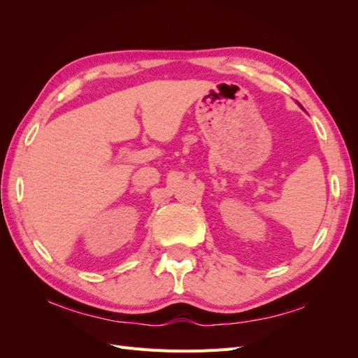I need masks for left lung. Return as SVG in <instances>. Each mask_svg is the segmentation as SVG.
Instances as JSON below:
<instances>
[{
    "instance_id": "1",
    "label": "left lung",
    "mask_w": 358,
    "mask_h": 358,
    "mask_svg": "<svg viewBox=\"0 0 358 358\" xmlns=\"http://www.w3.org/2000/svg\"><path fill=\"white\" fill-rule=\"evenodd\" d=\"M300 107H301V106H300Z\"/></svg>"
}]
</instances>
